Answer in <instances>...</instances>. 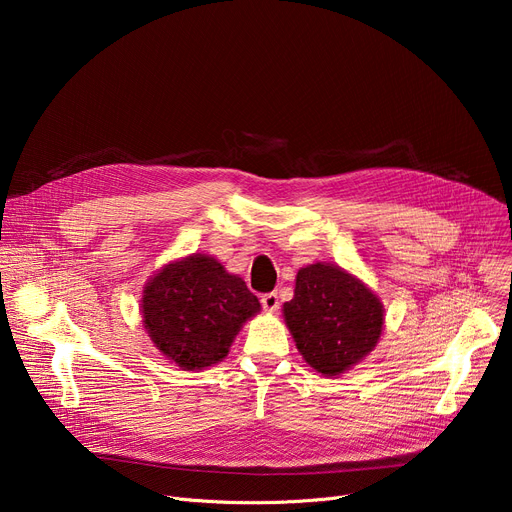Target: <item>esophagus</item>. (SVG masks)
<instances>
[{"instance_id": "obj_1", "label": "esophagus", "mask_w": 512, "mask_h": 512, "mask_svg": "<svg viewBox=\"0 0 512 512\" xmlns=\"http://www.w3.org/2000/svg\"><path fill=\"white\" fill-rule=\"evenodd\" d=\"M261 305L265 311H278V307H280L278 292H265L261 297Z\"/></svg>"}]
</instances>
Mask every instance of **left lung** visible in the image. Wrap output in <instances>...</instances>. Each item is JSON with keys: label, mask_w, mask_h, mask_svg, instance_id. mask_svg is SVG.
Segmentation results:
<instances>
[{"label": "left lung", "mask_w": 512, "mask_h": 512, "mask_svg": "<svg viewBox=\"0 0 512 512\" xmlns=\"http://www.w3.org/2000/svg\"><path fill=\"white\" fill-rule=\"evenodd\" d=\"M284 321L303 359L332 378L357 365L378 344L384 305L353 274L334 263H311L297 274Z\"/></svg>", "instance_id": "left-lung-1"}]
</instances>
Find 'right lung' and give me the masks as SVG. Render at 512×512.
I'll list each match as a JSON object with an SVG mask.
<instances>
[{
    "mask_svg": "<svg viewBox=\"0 0 512 512\" xmlns=\"http://www.w3.org/2000/svg\"><path fill=\"white\" fill-rule=\"evenodd\" d=\"M141 305L157 351L191 371L220 363L242 324L261 309L245 280L201 253L161 267L145 284Z\"/></svg>",
    "mask_w": 512,
    "mask_h": 512,
    "instance_id": "1",
    "label": "right lung"
}]
</instances>
